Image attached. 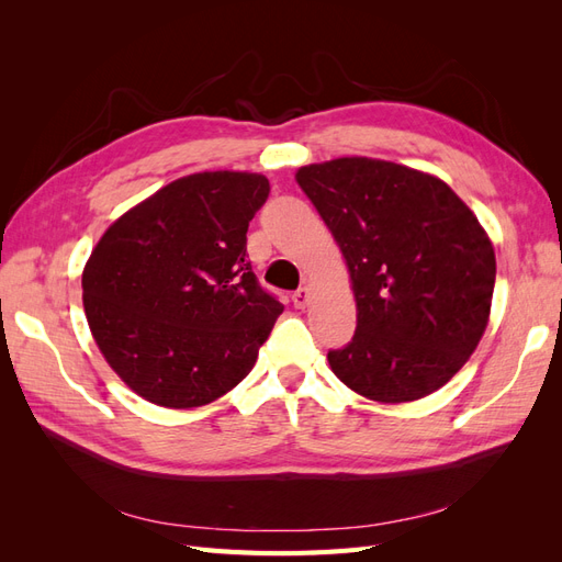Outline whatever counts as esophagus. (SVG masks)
I'll return each mask as SVG.
<instances>
[{
  "label": "esophagus",
  "instance_id": "34e87169",
  "mask_svg": "<svg viewBox=\"0 0 562 562\" xmlns=\"http://www.w3.org/2000/svg\"><path fill=\"white\" fill-rule=\"evenodd\" d=\"M307 302H310V288H297V291L293 293L295 310H304L307 307Z\"/></svg>",
  "mask_w": 562,
  "mask_h": 562
}]
</instances>
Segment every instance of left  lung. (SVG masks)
Instances as JSON below:
<instances>
[{
  "label": "left lung",
  "instance_id": "left-lung-1",
  "mask_svg": "<svg viewBox=\"0 0 562 562\" xmlns=\"http://www.w3.org/2000/svg\"><path fill=\"white\" fill-rule=\"evenodd\" d=\"M351 274L356 333L330 349L335 375L380 403L429 396L479 347L495 291V250L467 203L434 176L345 157L302 166Z\"/></svg>",
  "mask_w": 562,
  "mask_h": 562
}]
</instances>
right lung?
Wrapping results in <instances>:
<instances>
[{"label": "right lung", "mask_w": 562, "mask_h": 562, "mask_svg": "<svg viewBox=\"0 0 562 562\" xmlns=\"http://www.w3.org/2000/svg\"><path fill=\"white\" fill-rule=\"evenodd\" d=\"M267 196L260 173L187 176L124 213L93 248L81 277L91 333L145 401L206 405L258 361L283 312L246 252Z\"/></svg>", "instance_id": "right-lung-1"}]
</instances>
